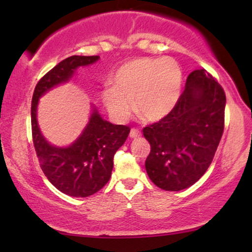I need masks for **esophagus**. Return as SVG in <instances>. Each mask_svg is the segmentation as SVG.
Here are the masks:
<instances>
[{
    "label": "esophagus",
    "instance_id": "34e87169",
    "mask_svg": "<svg viewBox=\"0 0 252 252\" xmlns=\"http://www.w3.org/2000/svg\"><path fill=\"white\" fill-rule=\"evenodd\" d=\"M129 136L132 137V139H136V137L141 136V132L137 128H132V129H130Z\"/></svg>",
    "mask_w": 252,
    "mask_h": 252
}]
</instances>
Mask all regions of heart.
<instances>
[{"instance_id":"obj_1","label":"heart","mask_w":252,"mask_h":252,"mask_svg":"<svg viewBox=\"0 0 252 252\" xmlns=\"http://www.w3.org/2000/svg\"><path fill=\"white\" fill-rule=\"evenodd\" d=\"M102 93L111 118L124 123L133 111L149 122H157L177 104L181 88V68L174 58H135L122 65Z\"/></svg>"}]
</instances>
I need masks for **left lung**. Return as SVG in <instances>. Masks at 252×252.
Instances as JSON below:
<instances>
[{"mask_svg": "<svg viewBox=\"0 0 252 252\" xmlns=\"http://www.w3.org/2000/svg\"><path fill=\"white\" fill-rule=\"evenodd\" d=\"M225 92L204 68L188 75L173 110L143 128L151 150L146 159L150 180L178 191L202 178L212 163L225 126Z\"/></svg>", "mask_w": 252, "mask_h": 252, "instance_id": "8db88e82", "label": "left lung"}]
</instances>
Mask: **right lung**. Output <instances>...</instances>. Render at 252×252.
Wrapping results in <instances>:
<instances>
[{
  "instance_id": "right-lung-1",
  "label": "right lung",
  "mask_w": 252,
  "mask_h": 252,
  "mask_svg": "<svg viewBox=\"0 0 252 252\" xmlns=\"http://www.w3.org/2000/svg\"><path fill=\"white\" fill-rule=\"evenodd\" d=\"M98 58L71 56L62 61L40 79L32 97V137L40 166L58 190L73 197H87L108 184L113 168V156L126 141L130 128L102 119L94 108L87 127L74 143L67 148H57L48 143L41 134L36 106L44 93L70 80L79 66L95 63Z\"/></svg>"
}]
</instances>
